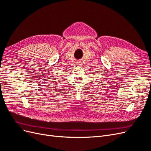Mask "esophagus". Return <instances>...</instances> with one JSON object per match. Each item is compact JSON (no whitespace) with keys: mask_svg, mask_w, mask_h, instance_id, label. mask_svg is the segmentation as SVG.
<instances>
[{"mask_svg":"<svg viewBox=\"0 0 151 151\" xmlns=\"http://www.w3.org/2000/svg\"><path fill=\"white\" fill-rule=\"evenodd\" d=\"M76 64H77V65L79 66V65H81V62H76Z\"/></svg>","mask_w":151,"mask_h":151,"instance_id":"1","label":"esophagus"}]
</instances>
